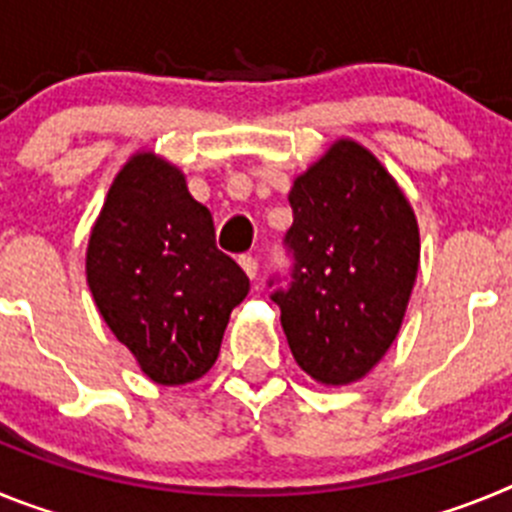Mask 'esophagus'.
I'll list each match as a JSON object with an SVG mask.
<instances>
[{
    "label": "esophagus",
    "instance_id": "esophagus-1",
    "mask_svg": "<svg viewBox=\"0 0 512 512\" xmlns=\"http://www.w3.org/2000/svg\"><path fill=\"white\" fill-rule=\"evenodd\" d=\"M238 261H241V266H243V271L248 274V279L259 277V261L253 259V256H241Z\"/></svg>",
    "mask_w": 512,
    "mask_h": 512
}]
</instances>
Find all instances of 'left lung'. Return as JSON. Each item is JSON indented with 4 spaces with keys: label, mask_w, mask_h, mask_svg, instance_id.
Masks as SVG:
<instances>
[{
    "label": "left lung",
    "mask_w": 512,
    "mask_h": 512,
    "mask_svg": "<svg viewBox=\"0 0 512 512\" xmlns=\"http://www.w3.org/2000/svg\"><path fill=\"white\" fill-rule=\"evenodd\" d=\"M289 205V287L271 300L302 372L330 387L351 384L400 333L418 277V220L390 171L348 138L297 176Z\"/></svg>",
    "instance_id": "8db88e82"
}]
</instances>
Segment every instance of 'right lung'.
<instances>
[{
    "mask_svg": "<svg viewBox=\"0 0 512 512\" xmlns=\"http://www.w3.org/2000/svg\"><path fill=\"white\" fill-rule=\"evenodd\" d=\"M87 282L99 315L156 384L200 379L248 295L241 266L176 166L140 151L115 176L89 235Z\"/></svg>",
    "mask_w": 512,
    "mask_h": 512,
    "instance_id": "obj_1",
    "label": "right lung"
}]
</instances>
